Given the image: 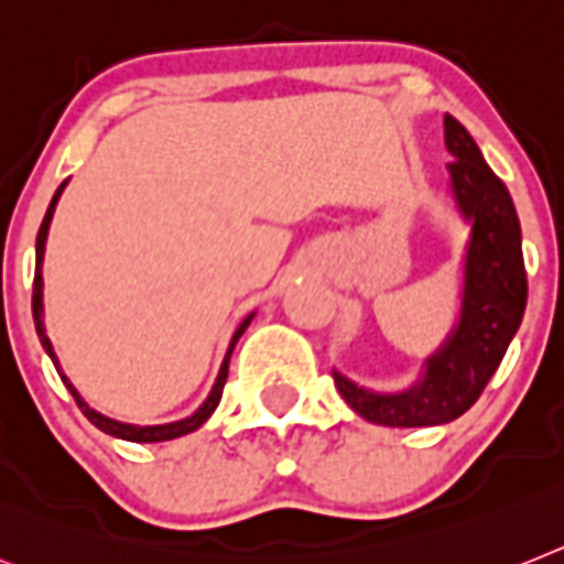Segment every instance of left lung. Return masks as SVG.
Masks as SVG:
<instances>
[{"label":"left lung","mask_w":564,"mask_h":564,"mask_svg":"<svg viewBox=\"0 0 564 564\" xmlns=\"http://www.w3.org/2000/svg\"><path fill=\"white\" fill-rule=\"evenodd\" d=\"M444 143L453 155L449 193L469 225L458 323L403 392H371L334 371L348 406L380 426H438L464 415L499 369L528 305L522 227L505 181L453 115L444 118Z\"/></svg>","instance_id":"obj_1"}]
</instances>
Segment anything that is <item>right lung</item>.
Segmentation results:
<instances>
[{"mask_svg":"<svg viewBox=\"0 0 564 564\" xmlns=\"http://www.w3.org/2000/svg\"><path fill=\"white\" fill-rule=\"evenodd\" d=\"M63 187H65V181H63V184H59V189H57V193H54V198H51L48 213H45V218H42L40 232H36V273H34V296H31V308H34V325H36V334H40L42 348H45V355H48L51 360H54V366H57L59 377H63V383L68 386V392L74 394V400H77V406H80L83 415H86L88 421L95 423L97 430H104L106 435H115V438H123V441H134V444H158V441H172V438H181V435H189V432L198 430V426H202V423L207 421V417L213 415V412H216L218 400H221V392H225L227 366H230L232 348H236L239 337H241V334H245V328H248V325H250L253 314L245 316L239 328H236V334H232V339H230V348H227V355H225V362H221V369H218L216 383H213V389H209L207 400H204L202 406L195 409V412L189 417H184V421H175V423H161V426H134V423H120V421H115V417L100 415L97 409L88 406L86 400L80 398V392H77V389H74V386H72V380H68V377L63 375V369H59L57 355H54V346H51L48 334H45V323H42V256H45V239H48L51 216H54V207H57L59 193H63Z\"/></svg>","mask_w":564,"mask_h":564,"instance_id":"1","label":"right lung"}]
</instances>
